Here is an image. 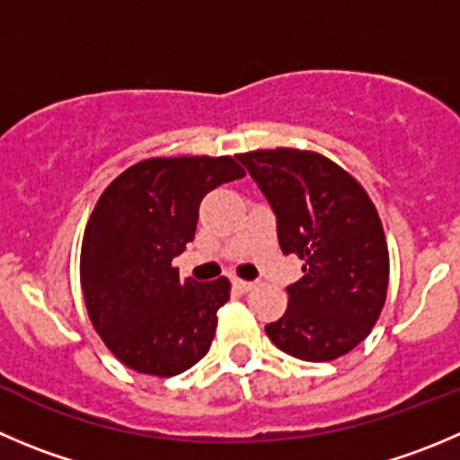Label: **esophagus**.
Wrapping results in <instances>:
<instances>
[{"mask_svg": "<svg viewBox=\"0 0 460 460\" xmlns=\"http://www.w3.org/2000/svg\"><path fill=\"white\" fill-rule=\"evenodd\" d=\"M233 287L239 288V291H242V293H246V291H251L252 287H255V282H248V279L234 278V279H233Z\"/></svg>", "mask_w": 460, "mask_h": 460, "instance_id": "obj_1", "label": "esophagus"}]
</instances>
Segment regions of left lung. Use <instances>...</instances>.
I'll list each match as a JSON object with an SVG mask.
<instances>
[{"mask_svg": "<svg viewBox=\"0 0 460 460\" xmlns=\"http://www.w3.org/2000/svg\"><path fill=\"white\" fill-rule=\"evenodd\" d=\"M237 160L278 217L282 252L305 261L303 278L287 288V312L266 334L303 361L343 357L386 303L388 246L377 208L357 178L316 151L279 146Z\"/></svg>", "mask_w": 460, "mask_h": 460, "instance_id": "obj_1", "label": "left lung"}]
</instances>
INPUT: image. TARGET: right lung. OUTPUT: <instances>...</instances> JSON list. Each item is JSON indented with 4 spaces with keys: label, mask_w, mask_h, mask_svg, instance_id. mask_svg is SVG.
I'll return each instance as SVG.
<instances>
[{
    "label": "right lung",
    "mask_w": 460,
    "mask_h": 460,
    "mask_svg": "<svg viewBox=\"0 0 460 460\" xmlns=\"http://www.w3.org/2000/svg\"><path fill=\"white\" fill-rule=\"evenodd\" d=\"M243 176L230 155L148 157L96 200L83 233V298L96 334L135 373L173 377L208 354L230 279H181L172 261L194 239L203 196Z\"/></svg>",
    "instance_id": "1"
}]
</instances>
